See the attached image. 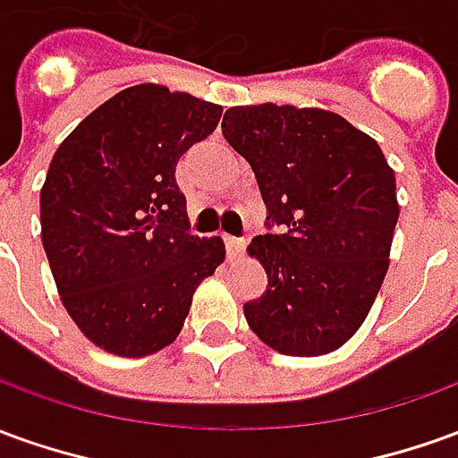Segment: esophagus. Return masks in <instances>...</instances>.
<instances>
[{"instance_id": "obj_1", "label": "esophagus", "mask_w": 458, "mask_h": 458, "mask_svg": "<svg viewBox=\"0 0 458 458\" xmlns=\"http://www.w3.org/2000/svg\"><path fill=\"white\" fill-rule=\"evenodd\" d=\"M225 250H228V258H238L240 252H242V248H245V240L240 238H230V235H225Z\"/></svg>"}]
</instances>
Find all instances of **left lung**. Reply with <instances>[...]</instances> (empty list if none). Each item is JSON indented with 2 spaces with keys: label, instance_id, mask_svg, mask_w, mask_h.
Returning <instances> with one entry per match:
<instances>
[{
  "label": "left lung",
  "instance_id": "8db88e82",
  "mask_svg": "<svg viewBox=\"0 0 458 458\" xmlns=\"http://www.w3.org/2000/svg\"><path fill=\"white\" fill-rule=\"evenodd\" d=\"M223 136L250 163L267 220L248 255L267 287L242 305L250 329L290 357L340 350L372 310L394 238L392 165L372 136L325 108L233 106Z\"/></svg>",
  "mask_w": 458,
  "mask_h": 458
}]
</instances>
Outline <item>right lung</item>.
<instances>
[{
	"label": "right lung",
	"instance_id": "right-lung-1",
	"mask_svg": "<svg viewBox=\"0 0 458 458\" xmlns=\"http://www.w3.org/2000/svg\"><path fill=\"white\" fill-rule=\"evenodd\" d=\"M223 106L161 84L129 86L62 140L41 185V242L66 312L116 357H148L181 335L196 287L225 260L188 233L175 165Z\"/></svg>",
	"mask_w": 458,
	"mask_h": 458
}]
</instances>
